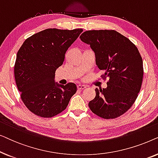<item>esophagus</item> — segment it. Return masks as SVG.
Instances as JSON below:
<instances>
[{
    "mask_svg": "<svg viewBox=\"0 0 158 158\" xmlns=\"http://www.w3.org/2000/svg\"><path fill=\"white\" fill-rule=\"evenodd\" d=\"M77 89H78V90H83L84 88H86V86L84 85H77Z\"/></svg>",
    "mask_w": 158,
    "mask_h": 158,
    "instance_id": "esophagus-1",
    "label": "esophagus"
}]
</instances>
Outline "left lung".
I'll list each match as a JSON object with an SVG mask.
<instances>
[{"mask_svg":"<svg viewBox=\"0 0 158 158\" xmlns=\"http://www.w3.org/2000/svg\"><path fill=\"white\" fill-rule=\"evenodd\" d=\"M90 44L107 88H96V97L88 103L93 113L105 119L116 118L128 111L141 89L143 62L137 47L114 30H90L80 36Z\"/></svg>","mask_w":158,"mask_h":158,"instance_id":"left-lung-1","label":"left lung"}]
</instances>
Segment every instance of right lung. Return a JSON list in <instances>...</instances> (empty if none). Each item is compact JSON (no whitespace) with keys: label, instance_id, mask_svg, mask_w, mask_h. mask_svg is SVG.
Wrapping results in <instances>:
<instances>
[{"label":"right lung","instance_id":"1","mask_svg":"<svg viewBox=\"0 0 158 158\" xmlns=\"http://www.w3.org/2000/svg\"><path fill=\"white\" fill-rule=\"evenodd\" d=\"M82 31V29L43 30L27 38L17 52L15 81L23 103L35 115L44 118L57 115L76 93L75 83L62 85L54 79L67 50Z\"/></svg>","mask_w":158,"mask_h":158}]
</instances>
